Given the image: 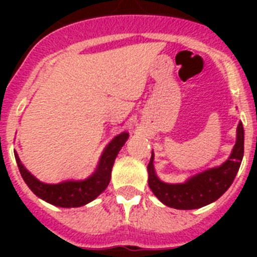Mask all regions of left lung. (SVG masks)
Listing matches in <instances>:
<instances>
[{
    "label": "left lung",
    "mask_w": 257,
    "mask_h": 257,
    "mask_svg": "<svg viewBox=\"0 0 257 257\" xmlns=\"http://www.w3.org/2000/svg\"><path fill=\"white\" fill-rule=\"evenodd\" d=\"M244 130L242 122L237 127V142L228 160L217 167L190 176L179 184H169L160 180L154 170V154L152 152L148 165V185L154 196L163 205L178 210H194L207 206L229 189L239 170L243 158Z\"/></svg>",
    "instance_id": "8db88e82"
}]
</instances>
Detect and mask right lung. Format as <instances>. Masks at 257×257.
<instances>
[{
	"label": "right lung",
	"instance_id": "1",
	"mask_svg": "<svg viewBox=\"0 0 257 257\" xmlns=\"http://www.w3.org/2000/svg\"><path fill=\"white\" fill-rule=\"evenodd\" d=\"M127 139H128V133L126 131L115 136L105 147L96 166V170L88 178L83 180H65L58 184H46L38 180L20 162L17 152H14V154H15V160H17L23 180L26 181L29 189L35 193L38 198L44 199L47 203H51L58 207H81L94 201L106 189L110 181L115 157Z\"/></svg>",
	"mask_w": 257,
	"mask_h": 257
}]
</instances>
